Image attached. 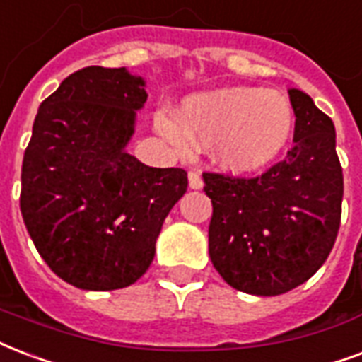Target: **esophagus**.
Listing matches in <instances>:
<instances>
[{
  "instance_id": "1",
  "label": "esophagus",
  "mask_w": 362,
  "mask_h": 362,
  "mask_svg": "<svg viewBox=\"0 0 362 362\" xmlns=\"http://www.w3.org/2000/svg\"><path fill=\"white\" fill-rule=\"evenodd\" d=\"M187 182H189V187H192V189H201V187H203V180H201V175L197 170H192V173L187 175Z\"/></svg>"
}]
</instances>
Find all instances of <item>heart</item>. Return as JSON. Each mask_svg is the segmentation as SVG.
<instances>
[{"mask_svg": "<svg viewBox=\"0 0 362 362\" xmlns=\"http://www.w3.org/2000/svg\"><path fill=\"white\" fill-rule=\"evenodd\" d=\"M156 127L180 150L187 144H212L220 167L250 175L283 153L294 131V112L277 90L226 87L187 96L178 119L157 114Z\"/></svg>", "mask_w": 362, "mask_h": 362, "instance_id": "heart-1", "label": "heart"}]
</instances>
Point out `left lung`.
Wrapping results in <instances>:
<instances>
[{
    "label": "left lung",
    "instance_id": "left-lung-1",
    "mask_svg": "<svg viewBox=\"0 0 362 362\" xmlns=\"http://www.w3.org/2000/svg\"><path fill=\"white\" fill-rule=\"evenodd\" d=\"M294 148L256 178L205 173L209 255L222 279L255 296H277L325 264L340 230L344 175L332 119L310 95L288 89Z\"/></svg>",
    "mask_w": 362,
    "mask_h": 362
}]
</instances>
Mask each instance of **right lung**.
<instances>
[{
  "label": "right lung",
  "mask_w": 362,
  "mask_h": 362,
  "mask_svg": "<svg viewBox=\"0 0 362 362\" xmlns=\"http://www.w3.org/2000/svg\"><path fill=\"white\" fill-rule=\"evenodd\" d=\"M146 81L89 66L41 102L22 161L21 212L47 266L83 291H115L150 267L184 169H153L127 151Z\"/></svg>",
  "instance_id": "right-lung-1"
}]
</instances>
